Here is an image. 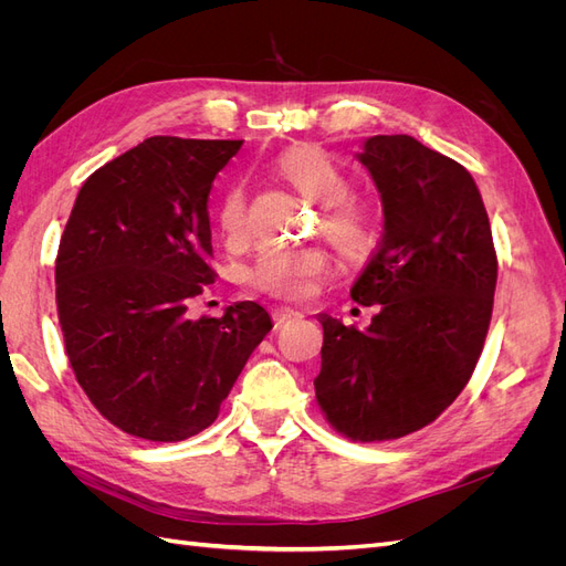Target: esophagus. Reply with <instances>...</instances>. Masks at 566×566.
I'll return each mask as SVG.
<instances>
[{
    "mask_svg": "<svg viewBox=\"0 0 566 566\" xmlns=\"http://www.w3.org/2000/svg\"><path fill=\"white\" fill-rule=\"evenodd\" d=\"M293 318H302V312L290 310V306H281V310L273 312V321H276V325H281L285 321H293Z\"/></svg>",
    "mask_w": 566,
    "mask_h": 566,
    "instance_id": "obj_1",
    "label": "esophagus"
}]
</instances>
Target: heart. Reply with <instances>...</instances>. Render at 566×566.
I'll list each match as a JSON object with an SVG mask.
<instances>
[{"instance_id":"obj_1","label":"heart","mask_w":566,"mask_h":566,"mask_svg":"<svg viewBox=\"0 0 566 566\" xmlns=\"http://www.w3.org/2000/svg\"><path fill=\"white\" fill-rule=\"evenodd\" d=\"M276 175L300 196L321 205V233L345 262H364L380 241V214L364 198L349 196L347 169L316 146H293L276 158ZM217 227L227 245H243L250 235L248 202L241 188L221 198ZM323 248L264 250L248 271V283L264 295L304 300L328 271Z\"/></svg>"}]
</instances>
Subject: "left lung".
<instances>
[{"mask_svg": "<svg viewBox=\"0 0 566 566\" xmlns=\"http://www.w3.org/2000/svg\"><path fill=\"white\" fill-rule=\"evenodd\" d=\"M378 186L382 241L352 287L380 304L366 331L321 314L316 401L352 441L401 439L470 382L489 333L499 256L476 184L413 136H370L358 153Z\"/></svg>", "mask_w": 566, "mask_h": 566, "instance_id": "left-lung-1", "label": "left lung"}]
</instances>
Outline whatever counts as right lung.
<instances>
[{"instance_id":"1","label":"right lung","mask_w":566,"mask_h":566,"mask_svg":"<svg viewBox=\"0 0 566 566\" xmlns=\"http://www.w3.org/2000/svg\"><path fill=\"white\" fill-rule=\"evenodd\" d=\"M243 142L150 136L82 184L56 254L67 361L117 430L184 441L210 427L271 316L238 302L191 318L212 285L208 198Z\"/></svg>"}]
</instances>
